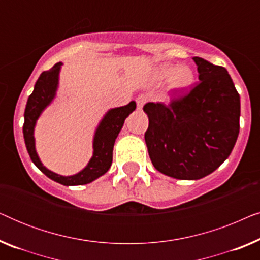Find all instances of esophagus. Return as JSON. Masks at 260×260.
I'll list each match as a JSON object with an SVG mask.
<instances>
[{"instance_id": "34e87169", "label": "esophagus", "mask_w": 260, "mask_h": 260, "mask_svg": "<svg viewBox=\"0 0 260 260\" xmlns=\"http://www.w3.org/2000/svg\"><path fill=\"white\" fill-rule=\"evenodd\" d=\"M145 102H147V95H145V94H140V95H138V97L136 98L137 109L138 110H142V108H143V105L145 104Z\"/></svg>"}]
</instances>
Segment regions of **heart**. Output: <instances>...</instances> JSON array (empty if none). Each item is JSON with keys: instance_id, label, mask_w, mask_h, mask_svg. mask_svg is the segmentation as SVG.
Segmentation results:
<instances>
[{"instance_id": "heart-1", "label": "heart", "mask_w": 260, "mask_h": 260, "mask_svg": "<svg viewBox=\"0 0 260 260\" xmlns=\"http://www.w3.org/2000/svg\"><path fill=\"white\" fill-rule=\"evenodd\" d=\"M157 77L159 79H169L168 88L175 93H183L189 90L191 85L194 84L195 77L194 72L188 66L173 65V63H163L158 67Z\"/></svg>"}]
</instances>
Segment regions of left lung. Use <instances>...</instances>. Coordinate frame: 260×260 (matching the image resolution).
I'll use <instances>...</instances> for the list:
<instances>
[{
  "label": "left lung",
  "instance_id": "1",
  "mask_svg": "<svg viewBox=\"0 0 260 260\" xmlns=\"http://www.w3.org/2000/svg\"><path fill=\"white\" fill-rule=\"evenodd\" d=\"M199 83L169 105L147 103L144 138L152 165L179 180L209 175L229 158L239 135L240 97L225 67L194 56Z\"/></svg>",
  "mask_w": 260,
  "mask_h": 260
}]
</instances>
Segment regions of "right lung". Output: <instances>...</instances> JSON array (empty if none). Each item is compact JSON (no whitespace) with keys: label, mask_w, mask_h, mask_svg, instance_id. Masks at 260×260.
I'll return each instance as SVG.
<instances>
[{"label":"right lung","mask_w":260,"mask_h":260,"mask_svg":"<svg viewBox=\"0 0 260 260\" xmlns=\"http://www.w3.org/2000/svg\"><path fill=\"white\" fill-rule=\"evenodd\" d=\"M62 62L55 63L49 71L40 74L34 86V91L28 97L26 110H24L23 137L24 143L30 159L35 166L49 179L63 186H80L90 183L108 172L112 163L113 145L119 131L122 130L124 120L136 109V103L130 102L125 106L109 110L103 117L94 133L93 137V155L87 166L81 172L71 176H62L53 173L42 165L35 150L34 129L35 124L42 111L55 98L59 85V73Z\"/></svg>","instance_id":"1"}]
</instances>
